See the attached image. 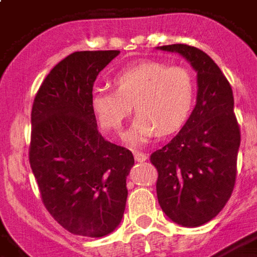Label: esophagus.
Segmentation results:
<instances>
[{"label": "esophagus", "instance_id": "1", "mask_svg": "<svg viewBox=\"0 0 257 257\" xmlns=\"http://www.w3.org/2000/svg\"><path fill=\"white\" fill-rule=\"evenodd\" d=\"M134 156H135V160L138 162H143L146 161L147 158H149V156L146 154V153H143V151H139V150H134Z\"/></svg>", "mask_w": 257, "mask_h": 257}]
</instances>
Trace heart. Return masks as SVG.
<instances>
[{"label":"heart","instance_id":"1","mask_svg":"<svg viewBox=\"0 0 257 257\" xmlns=\"http://www.w3.org/2000/svg\"><path fill=\"white\" fill-rule=\"evenodd\" d=\"M114 90L95 89L90 110L103 132L121 136L132 106L138 117L129 129L128 140L145 143L158 132H178L189 119L195 100V81L183 66L142 62L114 74Z\"/></svg>","mask_w":257,"mask_h":257}]
</instances>
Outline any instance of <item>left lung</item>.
I'll return each mask as SVG.
<instances>
[{
	"mask_svg": "<svg viewBox=\"0 0 257 257\" xmlns=\"http://www.w3.org/2000/svg\"><path fill=\"white\" fill-rule=\"evenodd\" d=\"M197 71L198 93L191 115L175 138L150 156L157 168V197L165 215L184 227L212 220L231 197L241 134L230 82L198 48L173 44Z\"/></svg>",
	"mask_w": 257,
	"mask_h": 257,
	"instance_id": "left-lung-1",
	"label": "left lung"
}]
</instances>
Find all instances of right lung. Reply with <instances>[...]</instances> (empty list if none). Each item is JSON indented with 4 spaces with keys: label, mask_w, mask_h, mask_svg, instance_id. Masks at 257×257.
Segmentation results:
<instances>
[{
    "label": "right lung",
    "mask_w": 257,
    "mask_h": 257,
    "mask_svg": "<svg viewBox=\"0 0 257 257\" xmlns=\"http://www.w3.org/2000/svg\"><path fill=\"white\" fill-rule=\"evenodd\" d=\"M119 51H81L59 62L31 108L29 160L42 202L75 235L99 238L123 216L132 151L103 139L90 110L96 77Z\"/></svg>",
    "instance_id": "add662e5"
}]
</instances>
